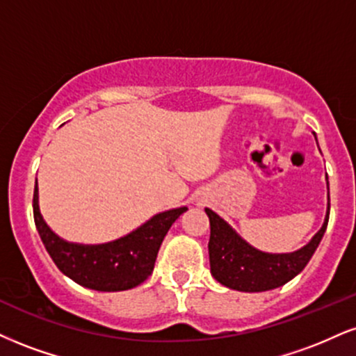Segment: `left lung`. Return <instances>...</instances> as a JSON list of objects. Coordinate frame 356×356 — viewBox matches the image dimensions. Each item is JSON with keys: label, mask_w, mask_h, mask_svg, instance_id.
I'll use <instances>...</instances> for the list:
<instances>
[{"label": "left lung", "mask_w": 356, "mask_h": 356, "mask_svg": "<svg viewBox=\"0 0 356 356\" xmlns=\"http://www.w3.org/2000/svg\"><path fill=\"white\" fill-rule=\"evenodd\" d=\"M328 189V177H327ZM211 222V238H209V260L211 273L219 284L238 292H267L278 289L297 277L310 262L316 247L322 241L328 225L330 194L322 229L312 241L302 248L289 254H268L238 235L227 222L211 209H205Z\"/></svg>", "instance_id": "8db88e82"}]
</instances>
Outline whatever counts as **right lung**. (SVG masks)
<instances>
[{"label": "right lung", "mask_w": 356, "mask_h": 356, "mask_svg": "<svg viewBox=\"0 0 356 356\" xmlns=\"http://www.w3.org/2000/svg\"><path fill=\"white\" fill-rule=\"evenodd\" d=\"M187 207L156 213L121 238L106 243L67 242L54 234L40 211L38 179L34 184V224L56 267L76 284L97 292H121L140 285L154 270L157 252L174 224Z\"/></svg>", "instance_id": "1"}]
</instances>
